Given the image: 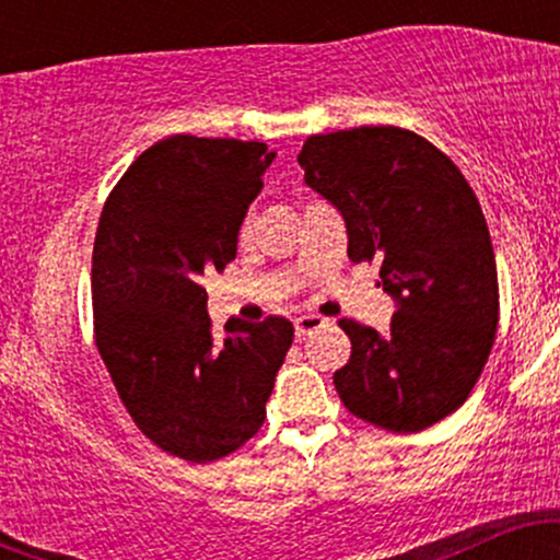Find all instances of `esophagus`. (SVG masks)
Instances as JSON below:
<instances>
[{"instance_id": "1", "label": "esophagus", "mask_w": 560, "mask_h": 560, "mask_svg": "<svg viewBox=\"0 0 560 560\" xmlns=\"http://www.w3.org/2000/svg\"><path fill=\"white\" fill-rule=\"evenodd\" d=\"M329 326V318H320V316H300L294 318V334H298L300 339H305L307 334L318 331V329H326Z\"/></svg>"}]
</instances>
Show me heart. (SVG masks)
I'll return each mask as SVG.
<instances>
[{"label": "heart", "mask_w": 560, "mask_h": 560, "mask_svg": "<svg viewBox=\"0 0 560 560\" xmlns=\"http://www.w3.org/2000/svg\"><path fill=\"white\" fill-rule=\"evenodd\" d=\"M242 234H247V226H244V229H242Z\"/></svg>", "instance_id": "obj_1"}]
</instances>
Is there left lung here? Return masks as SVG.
Instances as JSON below:
<instances>
[{
    "label": "left lung",
    "mask_w": 560,
    "mask_h": 560,
    "mask_svg": "<svg viewBox=\"0 0 560 560\" xmlns=\"http://www.w3.org/2000/svg\"><path fill=\"white\" fill-rule=\"evenodd\" d=\"M305 184L345 218L352 262L378 260L389 334L342 318L350 361L334 374L358 419L410 434L458 410L498 329L490 229L464 173L419 133L361 126L307 137Z\"/></svg>",
    "instance_id": "obj_1"
}]
</instances>
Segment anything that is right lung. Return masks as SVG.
I'll return each mask as SVG.
<instances>
[{"label": "right lung", "mask_w": 560, "mask_h": 560, "mask_svg": "<svg viewBox=\"0 0 560 560\" xmlns=\"http://www.w3.org/2000/svg\"><path fill=\"white\" fill-rule=\"evenodd\" d=\"M273 158L262 141L176 133L133 160L96 226V350L141 434L191 464L258 434L294 339L279 316L234 320L215 339L199 284L236 258Z\"/></svg>", "instance_id": "add662e5"}]
</instances>
